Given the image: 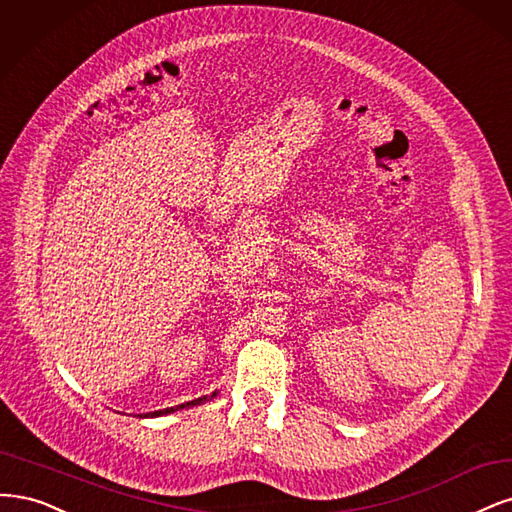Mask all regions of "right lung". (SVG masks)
Here are the masks:
<instances>
[{
  "label": "right lung",
  "instance_id": "right-lung-1",
  "mask_svg": "<svg viewBox=\"0 0 512 512\" xmlns=\"http://www.w3.org/2000/svg\"><path fill=\"white\" fill-rule=\"evenodd\" d=\"M210 398H214V393L210 395ZM208 398L204 395V398H197L193 402H187V404H180V406H172V408H166V410H155V412H146V415H138V417H161V415H170V412H176V410H183V408H191V406H197L206 402Z\"/></svg>",
  "mask_w": 512,
  "mask_h": 512
}]
</instances>
